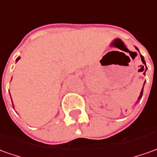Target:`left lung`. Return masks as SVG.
<instances>
[{
	"label": "left lung",
	"instance_id": "1",
	"mask_svg": "<svg viewBox=\"0 0 157 157\" xmlns=\"http://www.w3.org/2000/svg\"><path fill=\"white\" fill-rule=\"evenodd\" d=\"M136 49H137V51H138V49H137V47H136ZM140 56H141V60H142V62H143V63L145 65V68H146V69H147V67H146V63H145V61H144V56H142V55H140ZM142 67L144 68V66H142ZM144 70H145V71H146L145 69H144ZM145 71H144V75H145ZM143 93H144V87H143V88H142L141 93H140V95H139V97H138V100H140V99H141V98H142V96H143Z\"/></svg>",
	"mask_w": 157,
	"mask_h": 157
}]
</instances>
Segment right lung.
<instances>
[{
  "instance_id": "add662e5",
  "label": "right lung",
  "mask_w": 157,
  "mask_h": 157,
  "mask_svg": "<svg viewBox=\"0 0 157 157\" xmlns=\"http://www.w3.org/2000/svg\"><path fill=\"white\" fill-rule=\"evenodd\" d=\"M20 57L19 56V57H17V59H16V62H18V61L20 60ZM12 104H13V101H12Z\"/></svg>"
}]
</instances>
